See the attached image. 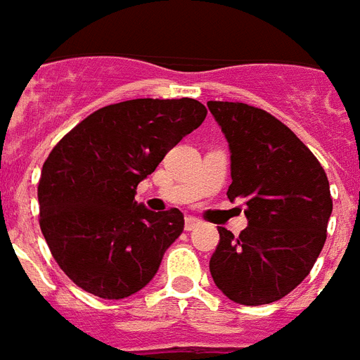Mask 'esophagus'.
<instances>
[{"instance_id":"obj_1","label":"esophagus","mask_w":360,"mask_h":360,"mask_svg":"<svg viewBox=\"0 0 360 360\" xmlns=\"http://www.w3.org/2000/svg\"><path fill=\"white\" fill-rule=\"evenodd\" d=\"M199 223H201V221H199L198 217L188 216V217H186V219H185V231H194V229L199 225Z\"/></svg>"}]
</instances>
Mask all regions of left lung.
<instances>
[{
    "instance_id": "8db88e82",
    "label": "left lung",
    "mask_w": 360,
    "mask_h": 360,
    "mask_svg": "<svg viewBox=\"0 0 360 360\" xmlns=\"http://www.w3.org/2000/svg\"><path fill=\"white\" fill-rule=\"evenodd\" d=\"M231 150V201L245 203L249 226L217 229L210 258L217 289L236 304H271L309 274L333 210L319 159L283 122L243 102L208 101Z\"/></svg>"
}]
</instances>
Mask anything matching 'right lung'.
<instances>
[{"instance_id":"obj_1","label":"right lung","mask_w":360,"mask_h":360,"mask_svg":"<svg viewBox=\"0 0 360 360\" xmlns=\"http://www.w3.org/2000/svg\"><path fill=\"white\" fill-rule=\"evenodd\" d=\"M205 117L194 98H135L96 110L53 148L38 183L40 229L78 288L120 300L155 276L185 217L137 205V185Z\"/></svg>"}]
</instances>
